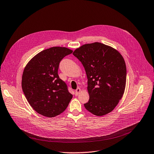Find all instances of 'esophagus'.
Returning <instances> with one entry per match:
<instances>
[{"mask_svg":"<svg viewBox=\"0 0 154 154\" xmlns=\"http://www.w3.org/2000/svg\"><path fill=\"white\" fill-rule=\"evenodd\" d=\"M80 92H81L80 88H77V89L75 91V95H76V96H78V94H79Z\"/></svg>","mask_w":154,"mask_h":154,"instance_id":"34e87169","label":"esophagus"}]
</instances>
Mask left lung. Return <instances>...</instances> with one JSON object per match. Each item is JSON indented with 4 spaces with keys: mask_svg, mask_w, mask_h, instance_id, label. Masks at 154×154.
Instances as JSON below:
<instances>
[{
    "mask_svg": "<svg viewBox=\"0 0 154 154\" xmlns=\"http://www.w3.org/2000/svg\"><path fill=\"white\" fill-rule=\"evenodd\" d=\"M83 65L88 78L87 110L96 116L111 112L122 98L126 67L120 53L100 42L86 44L73 53Z\"/></svg>",
    "mask_w": 154,
    "mask_h": 154,
    "instance_id": "1",
    "label": "left lung"
}]
</instances>
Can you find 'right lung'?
<instances>
[{
    "label": "right lung",
    "instance_id": "right-lung-1",
    "mask_svg": "<svg viewBox=\"0 0 154 154\" xmlns=\"http://www.w3.org/2000/svg\"><path fill=\"white\" fill-rule=\"evenodd\" d=\"M72 52L62 47L44 50L31 59L23 71V93L32 108L44 116L60 115L73 97L66 84L58 75L60 61Z\"/></svg>",
    "mask_w": 154,
    "mask_h": 154
}]
</instances>
